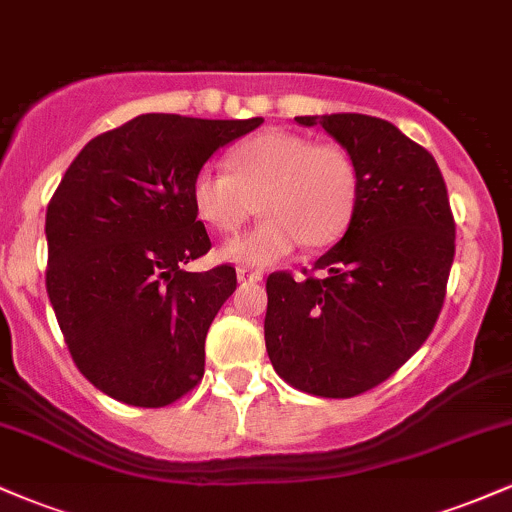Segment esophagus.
I'll return each instance as SVG.
<instances>
[{
    "instance_id": "1",
    "label": "esophagus",
    "mask_w": 512,
    "mask_h": 512,
    "mask_svg": "<svg viewBox=\"0 0 512 512\" xmlns=\"http://www.w3.org/2000/svg\"><path fill=\"white\" fill-rule=\"evenodd\" d=\"M238 281H243V284H255V281H262V272L248 267H238Z\"/></svg>"
}]
</instances>
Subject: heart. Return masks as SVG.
Masks as SVG:
<instances>
[{
  "label": "heart",
  "instance_id": "b5f03b06",
  "mask_svg": "<svg viewBox=\"0 0 512 512\" xmlns=\"http://www.w3.org/2000/svg\"><path fill=\"white\" fill-rule=\"evenodd\" d=\"M226 168L204 166L192 180L199 219L219 233H236L255 207L264 216L252 231L223 245L219 255L228 262L269 267L301 243L325 248L342 236L356 211L358 170L337 144L264 129L228 151Z\"/></svg>",
  "mask_w": 512,
  "mask_h": 512
}]
</instances>
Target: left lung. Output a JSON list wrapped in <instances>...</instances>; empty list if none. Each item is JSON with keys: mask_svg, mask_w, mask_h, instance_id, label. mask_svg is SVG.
I'll list each match as a JSON object with an SVG mask.
<instances>
[{"mask_svg": "<svg viewBox=\"0 0 512 512\" xmlns=\"http://www.w3.org/2000/svg\"><path fill=\"white\" fill-rule=\"evenodd\" d=\"M320 125L358 170L344 238L296 281L267 279L264 342L296 390L346 399L385 383L433 332L455 257V219L440 168L424 146L380 117H296Z\"/></svg>", "mask_w": 512, "mask_h": 512, "instance_id": "1", "label": "left lung"}]
</instances>
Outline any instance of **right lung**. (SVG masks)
I'll use <instances>...</instances> for the list:
<instances>
[{"label":"right lung","mask_w":512,"mask_h":512,"mask_svg":"<svg viewBox=\"0 0 512 512\" xmlns=\"http://www.w3.org/2000/svg\"><path fill=\"white\" fill-rule=\"evenodd\" d=\"M262 125L149 113L91 139L45 214V286L76 368L108 397L158 409L197 387L236 269L211 250L190 187L216 149Z\"/></svg>","instance_id":"add662e5"}]
</instances>
